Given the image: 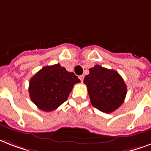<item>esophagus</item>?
I'll list each match as a JSON object with an SVG mask.
<instances>
[{"label":"esophagus","instance_id":"34e87169","mask_svg":"<svg viewBox=\"0 0 151 151\" xmlns=\"http://www.w3.org/2000/svg\"><path fill=\"white\" fill-rule=\"evenodd\" d=\"M79 78H80L81 81V82H83V80H84V76H83V75L79 76Z\"/></svg>","mask_w":151,"mask_h":151}]
</instances>
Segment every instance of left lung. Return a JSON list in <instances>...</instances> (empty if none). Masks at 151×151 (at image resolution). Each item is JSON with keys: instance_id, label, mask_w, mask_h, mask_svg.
Here are the masks:
<instances>
[{"instance_id": "left-lung-1", "label": "left lung", "mask_w": 151, "mask_h": 151, "mask_svg": "<svg viewBox=\"0 0 151 151\" xmlns=\"http://www.w3.org/2000/svg\"><path fill=\"white\" fill-rule=\"evenodd\" d=\"M91 103L104 113L114 111L124 103L127 86L117 71L96 65L85 77Z\"/></svg>"}]
</instances>
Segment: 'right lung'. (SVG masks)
<instances>
[{
    "instance_id": "add662e5",
    "label": "right lung",
    "mask_w": 151,
    "mask_h": 151,
    "mask_svg": "<svg viewBox=\"0 0 151 151\" xmlns=\"http://www.w3.org/2000/svg\"><path fill=\"white\" fill-rule=\"evenodd\" d=\"M80 82L59 63L44 66L29 81V97L40 110L52 111L67 99L73 85Z\"/></svg>"
}]
</instances>
